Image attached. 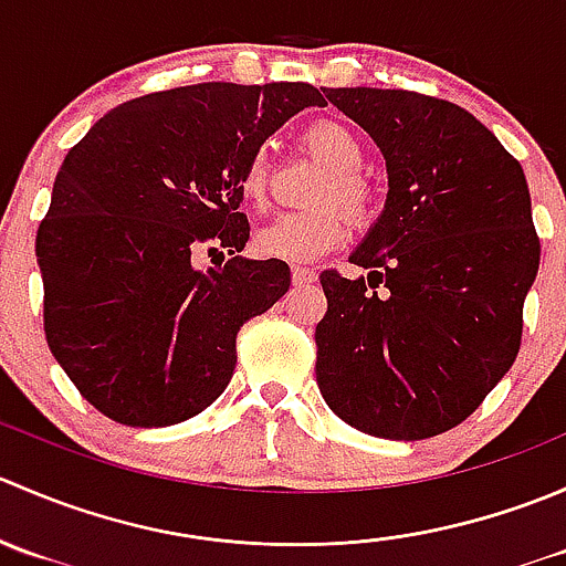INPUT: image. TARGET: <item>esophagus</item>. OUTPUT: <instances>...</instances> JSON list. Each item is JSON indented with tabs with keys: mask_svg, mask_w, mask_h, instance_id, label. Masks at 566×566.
I'll return each instance as SVG.
<instances>
[{
	"mask_svg": "<svg viewBox=\"0 0 566 566\" xmlns=\"http://www.w3.org/2000/svg\"><path fill=\"white\" fill-rule=\"evenodd\" d=\"M317 282V271L315 268H306V265H295L293 268V284L301 287V284H312Z\"/></svg>",
	"mask_w": 566,
	"mask_h": 566,
	"instance_id": "34e87169",
	"label": "esophagus"
}]
</instances>
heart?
Returning <instances> with one entry per match:
<instances>
[{"label": "heart", "instance_id": "heart-1", "mask_svg": "<svg viewBox=\"0 0 566 566\" xmlns=\"http://www.w3.org/2000/svg\"><path fill=\"white\" fill-rule=\"evenodd\" d=\"M304 142L334 172L319 188V202H339L356 221L367 224L378 210V191L358 169L364 164V142L339 119H317L304 130ZM268 156L251 153L238 172V193L251 208H262L268 197ZM347 216L328 205L306 213H279L260 227L254 249L262 256L284 262H310L336 249L347 238Z\"/></svg>", "mask_w": 566, "mask_h": 566}]
</instances>
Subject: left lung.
Here are the masks:
<instances>
[{"label":"left lung","instance_id":"obj_1","mask_svg":"<svg viewBox=\"0 0 566 566\" xmlns=\"http://www.w3.org/2000/svg\"><path fill=\"white\" fill-rule=\"evenodd\" d=\"M325 98L380 147L389 193L350 254L367 279L319 273V394L367 436L424 441L465 421L521 350L539 268L526 175L458 104L375 87Z\"/></svg>","mask_w":566,"mask_h":566}]
</instances>
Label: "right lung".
Returning <instances> with one entry per match:
<instances>
[{
  "label": "right lung",
  "mask_w": 566,
  "mask_h": 566,
  "mask_svg": "<svg viewBox=\"0 0 566 566\" xmlns=\"http://www.w3.org/2000/svg\"><path fill=\"white\" fill-rule=\"evenodd\" d=\"M304 82H208L119 104L73 147L38 227L43 328L90 405L128 427L202 413L235 373V336L290 290L247 260L238 172L306 106ZM197 250L231 260L202 272Z\"/></svg>",
  "instance_id": "obj_1"
}]
</instances>
